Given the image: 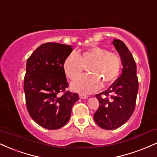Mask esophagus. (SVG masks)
<instances>
[{"label": "esophagus", "mask_w": 157, "mask_h": 157, "mask_svg": "<svg viewBox=\"0 0 157 157\" xmlns=\"http://www.w3.org/2000/svg\"><path fill=\"white\" fill-rule=\"evenodd\" d=\"M79 97H80V99H88V97L87 95H85V94H80V95H79Z\"/></svg>", "instance_id": "1"}]
</instances>
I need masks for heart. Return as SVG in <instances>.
<instances>
[{
    "instance_id": "b5f03b06",
    "label": "heart",
    "mask_w": 157,
    "mask_h": 157,
    "mask_svg": "<svg viewBox=\"0 0 157 157\" xmlns=\"http://www.w3.org/2000/svg\"><path fill=\"white\" fill-rule=\"evenodd\" d=\"M87 65L91 74L75 79L71 88L81 93L90 94L101 88V82L109 85L116 80L121 69V59L107 49L94 46L77 54H69L64 60L63 69L67 76L74 80Z\"/></svg>"
}]
</instances>
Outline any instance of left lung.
I'll return each instance as SVG.
<instances>
[{"label":"left lung","mask_w":157,"mask_h":157,"mask_svg":"<svg viewBox=\"0 0 157 157\" xmlns=\"http://www.w3.org/2000/svg\"><path fill=\"white\" fill-rule=\"evenodd\" d=\"M113 44L120 55L122 74L108 89L97 94L99 107L94 119L105 129H115L129 119L135 108L138 92L137 67L129 49L119 39H113Z\"/></svg>","instance_id":"8db88e82"}]
</instances>
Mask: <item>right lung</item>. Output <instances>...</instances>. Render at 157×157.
Segmentation results:
<instances>
[{
    "mask_svg": "<svg viewBox=\"0 0 157 157\" xmlns=\"http://www.w3.org/2000/svg\"><path fill=\"white\" fill-rule=\"evenodd\" d=\"M70 45L48 42L40 45L26 63L24 92L26 107L32 119L48 129H58L67 124L77 93L69 86L63 69ZM63 92V94L60 93Z\"/></svg>",
    "mask_w": 157,
    "mask_h": 157,
    "instance_id": "add662e5",
    "label": "right lung"
}]
</instances>
